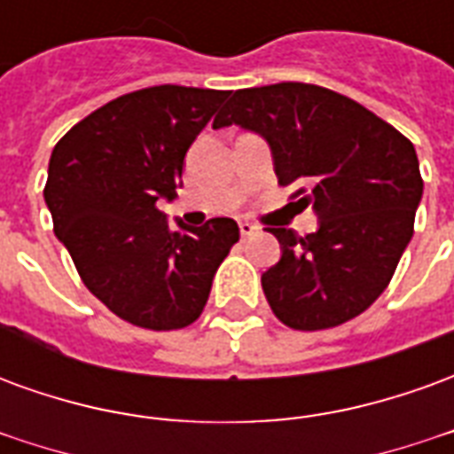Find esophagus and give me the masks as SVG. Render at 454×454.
Segmentation results:
<instances>
[{"mask_svg":"<svg viewBox=\"0 0 454 454\" xmlns=\"http://www.w3.org/2000/svg\"><path fill=\"white\" fill-rule=\"evenodd\" d=\"M238 228H240V236H253V233L257 231L255 223H250V221H240V223H238Z\"/></svg>","mask_w":454,"mask_h":454,"instance_id":"esophagus-1","label":"esophagus"}]
</instances>
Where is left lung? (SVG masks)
<instances>
[{
    "mask_svg": "<svg viewBox=\"0 0 454 454\" xmlns=\"http://www.w3.org/2000/svg\"><path fill=\"white\" fill-rule=\"evenodd\" d=\"M223 126L265 138L277 182L318 216L304 238L270 228L282 257L262 289L277 318L324 331L370 309L413 236L423 197L413 143L362 104L304 82L236 90L214 119Z\"/></svg>",
    "mask_w": 454,
    "mask_h": 454,
    "instance_id": "obj_1",
    "label": "left lung"
}]
</instances>
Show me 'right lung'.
Wrapping results in <instances>:
<instances>
[{"instance_id": "obj_1", "label": "right lung", "mask_w": 454, "mask_h": 454, "mask_svg": "<svg viewBox=\"0 0 454 454\" xmlns=\"http://www.w3.org/2000/svg\"><path fill=\"white\" fill-rule=\"evenodd\" d=\"M228 92L160 84L104 104L65 133L43 197L84 286L140 328L177 331L207 306L238 240L233 218L169 226L160 199L177 197L189 145Z\"/></svg>"}]
</instances>
